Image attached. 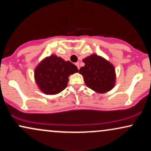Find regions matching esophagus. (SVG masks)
I'll return each mask as SVG.
<instances>
[{
	"mask_svg": "<svg viewBox=\"0 0 151 151\" xmlns=\"http://www.w3.org/2000/svg\"><path fill=\"white\" fill-rule=\"evenodd\" d=\"M75 65L77 67L78 70H79V68H80V67H79V62H77V63H75Z\"/></svg>",
	"mask_w": 151,
	"mask_h": 151,
	"instance_id": "34e87169",
	"label": "esophagus"
}]
</instances>
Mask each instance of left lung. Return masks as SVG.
I'll return each instance as SVG.
<instances>
[{"instance_id":"left-lung-1","label":"left lung","mask_w":151,"mask_h":151,"mask_svg":"<svg viewBox=\"0 0 151 151\" xmlns=\"http://www.w3.org/2000/svg\"><path fill=\"white\" fill-rule=\"evenodd\" d=\"M85 65L79 72L82 74L86 85L97 93H106L115 86V68L106 59L96 54L83 60Z\"/></svg>"}]
</instances>
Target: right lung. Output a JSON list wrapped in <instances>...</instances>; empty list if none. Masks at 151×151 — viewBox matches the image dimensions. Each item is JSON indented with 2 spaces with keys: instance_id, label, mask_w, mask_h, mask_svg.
I'll return each mask as SVG.
<instances>
[{
  "instance_id": "add662e5",
  "label": "right lung",
  "mask_w": 151,
  "mask_h": 151,
  "mask_svg": "<svg viewBox=\"0 0 151 151\" xmlns=\"http://www.w3.org/2000/svg\"><path fill=\"white\" fill-rule=\"evenodd\" d=\"M78 72L77 66L55 55L45 58L35 70V79L45 94L54 95L67 87L69 77Z\"/></svg>"
}]
</instances>
